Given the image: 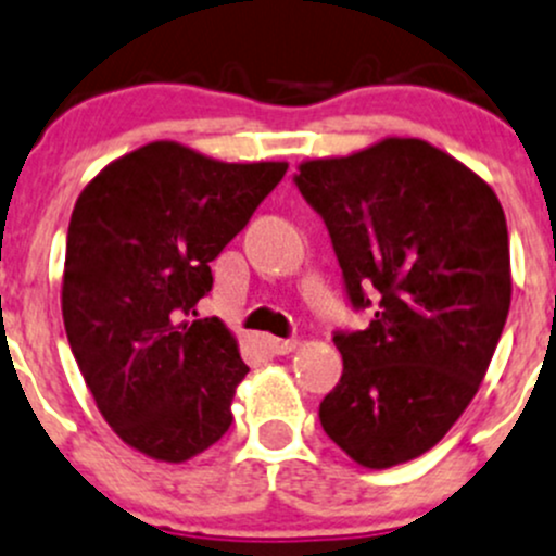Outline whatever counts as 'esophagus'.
I'll use <instances>...</instances> for the list:
<instances>
[{
	"instance_id": "34e87169",
	"label": "esophagus",
	"mask_w": 556,
	"mask_h": 556,
	"mask_svg": "<svg viewBox=\"0 0 556 556\" xmlns=\"http://www.w3.org/2000/svg\"><path fill=\"white\" fill-rule=\"evenodd\" d=\"M296 345H300L296 340H278V337H270V340H267V348H270V353H276V356H286V353L296 351Z\"/></svg>"
}]
</instances>
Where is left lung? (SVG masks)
<instances>
[{
    "label": "left lung",
    "instance_id": "obj_1",
    "mask_svg": "<svg viewBox=\"0 0 556 556\" xmlns=\"http://www.w3.org/2000/svg\"><path fill=\"white\" fill-rule=\"evenodd\" d=\"M324 216L364 331L334 334L342 377L320 402L326 437L358 466L393 468L437 447L482 386L511 305L506 214L468 165L388 136L296 165Z\"/></svg>",
    "mask_w": 556,
    "mask_h": 556
}]
</instances>
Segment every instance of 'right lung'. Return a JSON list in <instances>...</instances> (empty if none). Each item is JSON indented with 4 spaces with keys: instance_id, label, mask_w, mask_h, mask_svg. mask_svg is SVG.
<instances>
[{
    "instance_id": "obj_1",
    "label": "right lung",
    "mask_w": 556,
    "mask_h": 556,
    "mask_svg": "<svg viewBox=\"0 0 556 556\" xmlns=\"http://www.w3.org/2000/svg\"><path fill=\"white\" fill-rule=\"evenodd\" d=\"M286 168L152 141L112 160L79 192L61 311L85 386L130 450L185 463L230 428L249 371L236 334L219 318H179L208 294L211 262Z\"/></svg>"
}]
</instances>
